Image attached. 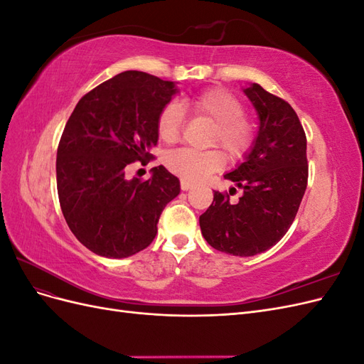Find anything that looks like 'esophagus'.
I'll use <instances>...</instances> for the list:
<instances>
[{
    "mask_svg": "<svg viewBox=\"0 0 364 364\" xmlns=\"http://www.w3.org/2000/svg\"><path fill=\"white\" fill-rule=\"evenodd\" d=\"M191 186H193V183H190L188 181H183V179L181 181V190H182V191H188V190L191 188Z\"/></svg>",
    "mask_w": 364,
    "mask_h": 364,
    "instance_id": "34e87169",
    "label": "esophagus"
}]
</instances>
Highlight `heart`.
I'll return each mask as SVG.
<instances>
[{
  "instance_id": "1",
  "label": "heart",
  "mask_w": 364,
  "mask_h": 364,
  "mask_svg": "<svg viewBox=\"0 0 364 364\" xmlns=\"http://www.w3.org/2000/svg\"><path fill=\"white\" fill-rule=\"evenodd\" d=\"M196 117L214 124L209 144L222 146L230 158H240L249 150L253 141V127L245 117L246 106L237 95L223 87H213L196 95L190 103ZM185 123L181 103L168 102L156 119L158 135L164 142L179 139ZM167 168L186 181H202L225 167V155L218 149L197 151L193 149H176L164 158Z\"/></svg>"
}]
</instances>
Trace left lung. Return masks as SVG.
Wrapping results in <instances>:
<instances>
[{"label":"left lung","mask_w":364,"mask_h":364,"mask_svg":"<svg viewBox=\"0 0 364 364\" xmlns=\"http://www.w3.org/2000/svg\"><path fill=\"white\" fill-rule=\"evenodd\" d=\"M259 118V130L245 162L225 174L243 196L237 203L228 193L200 215L209 246L235 257L270 249L290 229L308 182L306 136L294 109L258 83L245 90ZM235 190V188H234Z\"/></svg>","instance_id":"8db88e82"}]
</instances>
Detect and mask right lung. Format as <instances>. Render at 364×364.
Here are the masks:
<instances>
[{
    "mask_svg": "<svg viewBox=\"0 0 364 364\" xmlns=\"http://www.w3.org/2000/svg\"><path fill=\"white\" fill-rule=\"evenodd\" d=\"M176 92L173 82L124 71L85 94L67 121L56 159L59 202L71 232L97 255L127 258L146 249L181 191L162 165L147 181L126 178L129 164L153 159L158 115Z\"/></svg>",
    "mask_w": 364,
    "mask_h": 364,
    "instance_id": "1",
    "label": "right lung"
}]
</instances>
